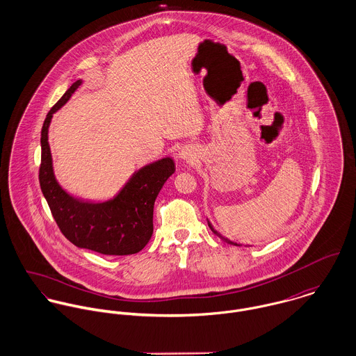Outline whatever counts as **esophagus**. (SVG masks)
I'll return each instance as SVG.
<instances>
[{
    "mask_svg": "<svg viewBox=\"0 0 356 356\" xmlns=\"http://www.w3.org/2000/svg\"><path fill=\"white\" fill-rule=\"evenodd\" d=\"M178 159L185 160L186 163H195L197 160V154L192 147H184L178 152Z\"/></svg>",
    "mask_w": 356,
    "mask_h": 356,
    "instance_id": "obj_1",
    "label": "esophagus"
}]
</instances>
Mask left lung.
<instances>
[{
	"mask_svg": "<svg viewBox=\"0 0 356 356\" xmlns=\"http://www.w3.org/2000/svg\"><path fill=\"white\" fill-rule=\"evenodd\" d=\"M208 226H209V229H211V230H212V232H213V233H215V234H216V236H218L220 240H223L225 243H227V244H232V245H238V247L241 245V244H237V243H233V241H230L229 238H226V237H223L220 233H218V232L213 229V226L209 223V220H208Z\"/></svg>",
	"mask_w": 356,
	"mask_h": 356,
	"instance_id": "8db88e82",
	"label": "left lung"
}]
</instances>
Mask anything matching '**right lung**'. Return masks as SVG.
<instances>
[{
    "mask_svg": "<svg viewBox=\"0 0 356 356\" xmlns=\"http://www.w3.org/2000/svg\"><path fill=\"white\" fill-rule=\"evenodd\" d=\"M82 79L74 82L53 105L41 131L40 185L61 233L75 247L102 254L123 256L140 252L153 233V205L164 182L175 172L171 157H163L137 170L109 200L89 202L74 197L57 182L49 126L53 115L71 99Z\"/></svg>",
    "mask_w": 356,
    "mask_h": 356,
    "instance_id": "right-lung-1",
    "label": "right lung"
}]
</instances>
